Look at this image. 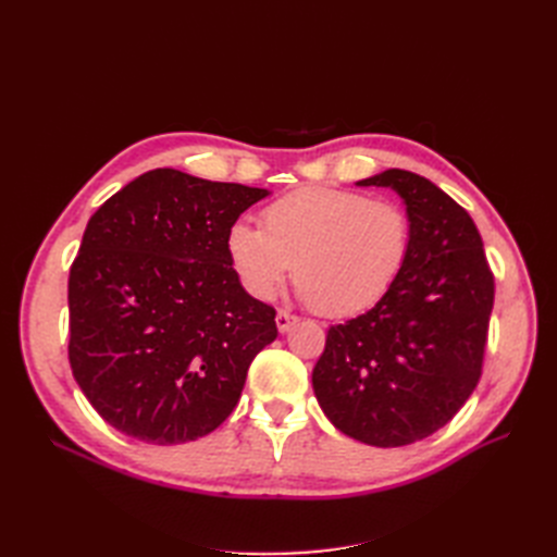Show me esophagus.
<instances>
[{
    "label": "esophagus",
    "mask_w": 557,
    "mask_h": 557,
    "mask_svg": "<svg viewBox=\"0 0 557 557\" xmlns=\"http://www.w3.org/2000/svg\"><path fill=\"white\" fill-rule=\"evenodd\" d=\"M297 320H299V318H297L295 313L281 309V311L276 313V327H278V332H288V330L297 323Z\"/></svg>",
    "instance_id": "1"
}]
</instances>
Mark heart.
Here are the masks:
<instances>
[{
    "label": "heart",
    "instance_id": "obj_1",
    "mask_svg": "<svg viewBox=\"0 0 557 557\" xmlns=\"http://www.w3.org/2000/svg\"><path fill=\"white\" fill-rule=\"evenodd\" d=\"M260 223L227 230V256L244 288L272 299L295 267L301 299L336 318L379 305L413 250L409 211L358 190H295L272 201Z\"/></svg>",
    "mask_w": 557,
    "mask_h": 557
}]
</instances>
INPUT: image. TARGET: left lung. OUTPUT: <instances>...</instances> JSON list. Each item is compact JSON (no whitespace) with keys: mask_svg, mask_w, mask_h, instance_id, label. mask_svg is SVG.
<instances>
[{"mask_svg":"<svg viewBox=\"0 0 557 557\" xmlns=\"http://www.w3.org/2000/svg\"><path fill=\"white\" fill-rule=\"evenodd\" d=\"M358 185L393 188L404 199L413 250L374 309L327 330L313 393L352 440L407 446L444 428L474 393L495 276L471 215L425 176L387 170Z\"/></svg>","mask_w":557,"mask_h":557,"instance_id":"left-lung-1","label":"left lung"}]
</instances>
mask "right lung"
<instances>
[{
	"label": "right lung",
	"instance_id": "obj_1",
	"mask_svg": "<svg viewBox=\"0 0 557 557\" xmlns=\"http://www.w3.org/2000/svg\"><path fill=\"white\" fill-rule=\"evenodd\" d=\"M267 195L153 170L92 213L70 272V364L115 430L185 444L237 407L278 330L234 272L227 230Z\"/></svg>",
	"mask_w": 557,
	"mask_h": 557
}]
</instances>
